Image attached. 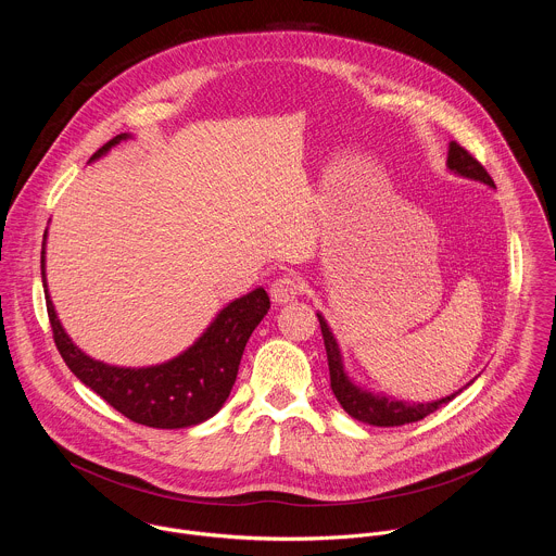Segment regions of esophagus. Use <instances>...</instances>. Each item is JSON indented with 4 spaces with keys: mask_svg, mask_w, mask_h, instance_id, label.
<instances>
[{
    "mask_svg": "<svg viewBox=\"0 0 556 556\" xmlns=\"http://www.w3.org/2000/svg\"><path fill=\"white\" fill-rule=\"evenodd\" d=\"M301 279L296 275H283L279 279H275V283L270 286V299L275 303H290L301 294Z\"/></svg>",
    "mask_w": 556,
    "mask_h": 556,
    "instance_id": "esophagus-1",
    "label": "esophagus"
}]
</instances>
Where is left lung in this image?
<instances>
[{
	"instance_id": "obj_1",
	"label": "left lung",
	"mask_w": 556,
	"mask_h": 556,
	"mask_svg": "<svg viewBox=\"0 0 556 556\" xmlns=\"http://www.w3.org/2000/svg\"><path fill=\"white\" fill-rule=\"evenodd\" d=\"M446 167L448 172L462 176V178H470V180H480L489 187L495 189L493 178L489 176V172L475 161V157L459 147L455 140L448 142V155H446ZM321 324V334H324V343H326V352H328V367H330V387L337 395V401L341 403V407L356 420L365 422V425H374V427H401V425H409V422H418L422 418H427L429 414H433L435 409H440L442 405L451 403L459 391L446 395V399L433 401V403H409V401H399L391 399V395L384 393H374L361 384H356L343 365V354L341 348L328 326V321L324 319L321 312H316Z\"/></svg>"
}]
</instances>
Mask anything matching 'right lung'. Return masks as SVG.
<instances>
[{
    "label": "right lung",
    "instance_id": "1",
    "mask_svg": "<svg viewBox=\"0 0 556 556\" xmlns=\"http://www.w3.org/2000/svg\"><path fill=\"white\" fill-rule=\"evenodd\" d=\"M131 134H118L105 142L90 163L103 157ZM46 237L41 251V281L52 337L70 371L131 422L153 429H185L213 418L235 384L244 348L270 309L264 288L230 301L217 312L200 339L172 361L149 367L108 365L78 350L65 334L46 281Z\"/></svg>",
    "mask_w": 556,
    "mask_h": 556
}]
</instances>
